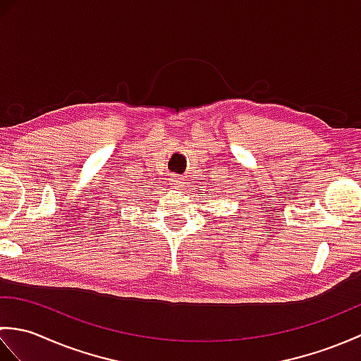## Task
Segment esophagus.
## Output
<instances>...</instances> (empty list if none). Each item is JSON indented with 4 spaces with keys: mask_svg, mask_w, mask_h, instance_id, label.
I'll return each instance as SVG.
<instances>
[{
    "mask_svg": "<svg viewBox=\"0 0 361 361\" xmlns=\"http://www.w3.org/2000/svg\"><path fill=\"white\" fill-rule=\"evenodd\" d=\"M172 186H173L175 189H181L183 186H185V178H183V176H173Z\"/></svg>",
    "mask_w": 361,
    "mask_h": 361,
    "instance_id": "34e87169",
    "label": "esophagus"
}]
</instances>
